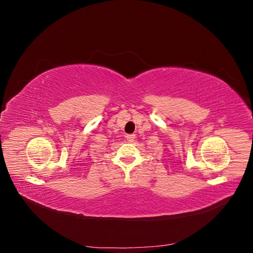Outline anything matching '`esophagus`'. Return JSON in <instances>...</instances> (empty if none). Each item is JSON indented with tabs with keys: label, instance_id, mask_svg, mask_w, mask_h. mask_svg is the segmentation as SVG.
<instances>
[{
	"label": "esophagus",
	"instance_id": "34e87169",
	"mask_svg": "<svg viewBox=\"0 0 253 253\" xmlns=\"http://www.w3.org/2000/svg\"><path fill=\"white\" fill-rule=\"evenodd\" d=\"M126 140H127L128 142H133L134 139L136 138V136H135L134 134H128V135H126Z\"/></svg>",
	"mask_w": 253,
	"mask_h": 253
}]
</instances>
